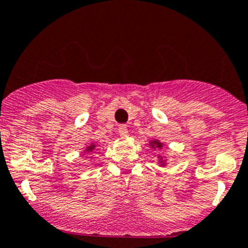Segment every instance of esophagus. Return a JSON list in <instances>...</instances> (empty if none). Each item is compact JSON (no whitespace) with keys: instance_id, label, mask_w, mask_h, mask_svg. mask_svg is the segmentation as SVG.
<instances>
[{"instance_id":"34e87169","label":"esophagus","mask_w":248,"mask_h":248,"mask_svg":"<svg viewBox=\"0 0 248 248\" xmlns=\"http://www.w3.org/2000/svg\"><path fill=\"white\" fill-rule=\"evenodd\" d=\"M119 133H120V137L121 138H127L128 137V128L122 124V126L119 127Z\"/></svg>"}]
</instances>
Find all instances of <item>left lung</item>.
Listing matches in <instances>:
<instances>
[{"instance_id":"obj_1","label":"left lung","mask_w":248,"mask_h":248,"mask_svg":"<svg viewBox=\"0 0 248 248\" xmlns=\"http://www.w3.org/2000/svg\"><path fill=\"white\" fill-rule=\"evenodd\" d=\"M150 145L152 146L153 148H159V150H160L161 147H163V144H161L160 141H158V140H152V141H150ZM159 163H160V165L161 166H164L165 165V160H164L163 158L160 157V155H159Z\"/></svg>"}]
</instances>
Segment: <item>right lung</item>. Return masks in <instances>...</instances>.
I'll list each match as a JSON object with an SVG mask.
<instances>
[{
    "instance_id": "obj_1",
    "label": "right lung",
    "mask_w": 248,
    "mask_h": 248,
    "mask_svg": "<svg viewBox=\"0 0 248 248\" xmlns=\"http://www.w3.org/2000/svg\"><path fill=\"white\" fill-rule=\"evenodd\" d=\"M96 147H97V146H96L95 144H90L89 146H88L87 148H85V150H84V152H85V153H90V152H93V151L95 150Z\"/></svg>"
}]
</instances>
